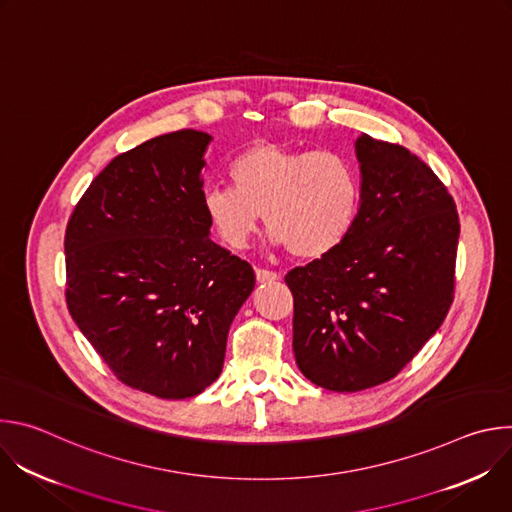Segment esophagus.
<instances>
[{"label":"esophagus","instance_id":"esophagus-1","mask_svg":"<svg viewBox=\"0 0 512 512\" xmlns=\"http://www.w3.org/2000/svg\"><path fill=\"white\" fill-rule=\"evenodd\" d=\"M255 275H257V281H259V283H269V281H277V279H279V273L269 271V269H263V267H257V269H255Z\"/></svg>","mask_w":512,"mask_h":512}]
</instances>
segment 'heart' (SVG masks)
I'll list each match as a JSON object with an SVG mask.
<instances>
[{"label":"heart","instance_id":"obj_1","mask_svg":"<svg viewBox=\"0 0 512 512\" xmlns=\"http://www.w3.org/2000/svg\"><path fill=\"white\" fill-rule=\"evenodd\" d=\"M227 176L231 188H208L202 208L218 239L231 249L247 247L261 214L271 241L304 259L332 253L356 223L360 180L336 152L257 143L229 162Z\"/></svg>","mask_w":512,"mask_h":512}]
</instances>
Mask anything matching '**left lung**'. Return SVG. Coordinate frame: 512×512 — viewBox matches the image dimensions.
Wrapping results in <instances>:
<instances>
[{
	"label": "left lung",
	"mask_w": 512,
	"mask_h": 512,
	"mask_svg": "<svg viewBox=\"0 0 512 512\" xmlns=\"http://www.w3.org/2000/svg\"><path fill=\"white\" fill-rule=\"evenodd\" d=\"M360 208L332 253L285 275L294 354L314 385L338 393L393 379L454 302L456 202L403 145L362 133Z\"/></svg>",
	"instance_id": "left-lung-1"
}]
</instances>
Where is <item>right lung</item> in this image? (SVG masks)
<instances>
[{"label": "right lung", "instance_id": "right-lung-1", "mask_svg": "<svg viewBox=\"0 0 512 512\" xmlns=\"http://www.w3.org/2000/svg\"><path fill=\"white\" fill-rule=\"evenodd\" d=\"M210 139L180 129L119 154L64 235L72 320L121 383L162 399L218 379L231 322L255 287L253 267L208 237Z\"/></svg>", "mask_w": 512, "mask_h": 512}]
</instances>
